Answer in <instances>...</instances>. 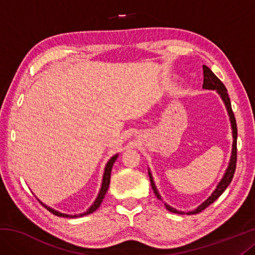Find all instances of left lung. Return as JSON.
Segmentation results:
<instances>
[{
    "mask_svg": "<svg viewBox=\"0 0 255 255\" xmlns=\"http://www.w3.org/2000/svg\"><path fill=\"white\" fill-rule=\"evenodd\" d=\"M202 70H204V84H202V88L208 89V90H216V91H217L219 94H221V97L223 99L224 103H225V105H226L228 115H230L231 123H232L233 138H234V141H233V150H232V157H231L230 165H228V167H227V170L225 172V175H224V178L222 179L221 182H219V184L217 185V188L215 189V191L211 193V196L208 198V199L202 202V204L199 207H198V208H196L195 210L189 211V213H188L189 215L190 214L195 215V214L200 213V211L206 209L207 207L213 204V202L216 199H218V198L221 197L222 193L225 191L226 188L232 182L233 176H234L235 170H236V162H237V126H236V120H235L234 112H233V110H232L231 100H230V97H228L227 90L225 88V85L223 84V82L214 74L213 71H211L208 66L202 65ZM149 178H150V183H152V188L154 190V193H155V195H156V197L158 198V199H161V197H159L156 188H155V184L153 182V179H152V175H150V173H149ZM165 207H166L167 210L171 211V213L181 214V215L184 214L183 211H179V210H176L174 208H172V207H170L169 205H165Z\"/></svg>",
    "mask_w": 255,
    "mask_h": 255,
    "instance_id": "1",
    "label": "left lung"
}]
</instances>
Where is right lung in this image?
Wrapping results in <instances>:
<instances>
[{"mask_svg": "<svg viewBox=\"0 0 255 255\" xmlns=\"http://www.w3.org/2000/svg\"><path fill=\"white\" fill-rule=\"evenodd\" d=\"M117 156H118V155H115V156H112V157L109 159V162L107 163V166H106V169H105V174H103V180H102V185H101V190H100V192H99V195H98V197H97L96 201H94V204H93L91 207H90L89 210H86L85 213L79 215L80 217H81V216H85V215H89V214L93 213V211H96V210L99 208V207H100L101 202H102V200H103V198H105L106 193H107V191H108V188H109V184H110V175H111L112 165H114L115 161H116V159H117ZM40 204H41L42 206H44L47 210L50 211L51 214H54L55 216H58V217H71V218H75V217H77L76 215H74V216H70V215H66V214L58 213V211H56V210H54V209L49 208V207H47L46 205L42 204V202H40Z\"/></svg>", "mask_w": 255, "mask_h": 255, "instance_id": "1", "label": "right lung"}]
</instances>
